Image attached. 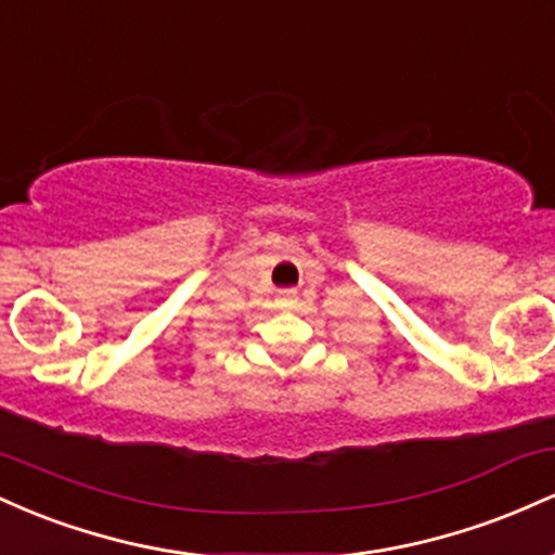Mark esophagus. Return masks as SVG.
Wrapping results in <instances>:
<instances>
[{"instance_id":"34e87169","label":"esophagus","mask_w":555,"mask_h":555,"mask_svg":"<svg viewBox=\"0 0 555 555\" xmlns=\"http://www.w3.org/2000/svg\"><path fill=\"white\" fill-rule=\"evenodd\" d=\"M276 302H279V308L292 310L297 305V292L295 289H282V292H279Z\"/></svg>"}]
</instances>
